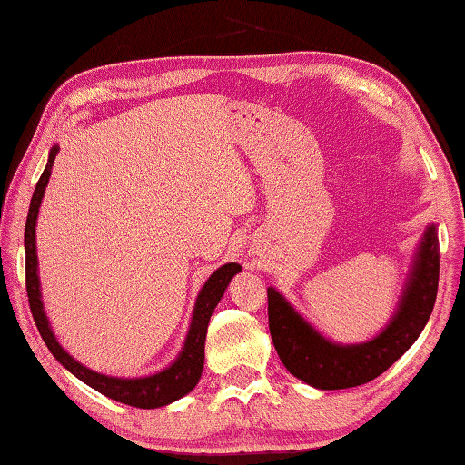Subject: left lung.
Here are the masks:
<instances>
[{
	"instance_id": "1",
	"label": "left lung",
	"mask_w": 465,
	"mask_h": 465,
	"mask_svg": "<svg viewBox=\"0 0 465 465\" xmlns=\"http://www.w3.org/2000/svg\"><path fill=\"white\" fill-rule=\"evenodd\" d=\"M439 240L430 225L420 243L400 299L398 313L383 332L365 344L328 342L297 316L277 291L269 289V328L279 357L291 373L320 390H344L381 375L411 349L435 308L439 287Z\"/></svg>"
}]
</instances>
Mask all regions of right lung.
I'll use <instances>...</instances> for the list:
<instances>
[{"label":"right lung","mask_w":465,"mask_h":465,"mask_svg":"<svg viewBox=\"0 0 465 465\" xmlns=\"http://www.w3.org/2000/svg\"><path fill=\"white\" fill-rule=\"evenodd\" d=\"M59 149L53 147L49 153V162H46V168L43 172L41 180L36 183L33 201H30L28 209V219H26V230H25V248H26V293H28V303L30 312H33L35 324L41 332L46 349L53 352V357L59 361V363L69 369L77 380L88 383L104 396L116 400V402L135 406V408H157L166 406L174 400L186 396L196 383L201 380L203 371V361H204V336H207V326L209 318L213 313L215 305L219 299L223 297V291L230 285V281L235 272L242 271L240 264H225L222 269L211 274L209 281L204 282L201 289L199 297H196L194 313H193V324L188 330L184 349L176 359V363L163 369L162 373L149 375V377H139V380H119V377H108L100 375L92 369L84 367L77 363L74 357H69L65 351L61 349L57 338L53 336L49 322L43 312V302H41V289H38V274H36V246H35V227H36V217H38V207H41L45 186L49 184L51 168L54 157H57Z\"/></svg>","instance_id":"add662e5"}]
</instances>
